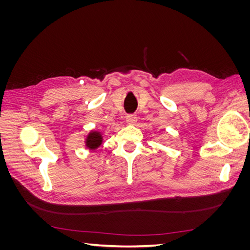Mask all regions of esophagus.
Segmentation results:
<instances>
[{"label":"esophagus","mask_w":250,"mask_h":250,"mask_svg":"<svg viewBox=\"0 0 250 250\" xmlns=\"http://www.w3.org/2000/svg\"><path fill=\"white\" fill-rule=\"evenodd\" d=\"M126 121H127L128 124L134 125L135 123H137L138 118H137V116H135V115H128V116L126 117Z\"/></svg>","instance_id":"34e87169"}]
</instances>
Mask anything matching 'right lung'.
Returning a JSON list of instances; mask_svg holds the SVG:
<instances>
[{
    "instance_id": "obj_1",
    "label": "right lung",
    "mask_w": 250,
    "mask_h": 250,
    "mask_svg": "<svg viewBox=\"0 0 250 250\" xmlns=\"http://www.w3.org/2000/svg\"><path fill=\"white\" fill-rule=\"evenodd\" d=\"M102 142H103V137L101 132L92 130L86 135L85 147L89 150H96L101 146Z\"/></svg>"
}]
</instances>
